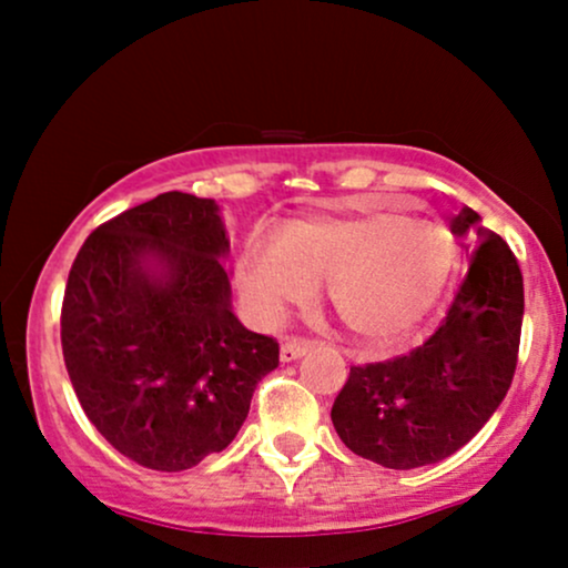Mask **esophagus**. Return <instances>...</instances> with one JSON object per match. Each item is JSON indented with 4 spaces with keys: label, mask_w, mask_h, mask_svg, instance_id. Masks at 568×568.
<instances>
[{
    "label": "esophagus",
    "mask_w": 568,
    "mask_h": 568,
    "mask_svg": "<svg viewBox=\"0 0 568 568\" xmlns=\"http://www.w3.org/2000/svg\"><path fill=\"white\" fill-rule=\"evenodd\" d=\"M306 349H310V344L296 342V338H293V342H285L283 347H280V361H283V363L298 361V357L306 355Z\"/></svg>",
    "instance_id": "obj_1"
}]
</instances>
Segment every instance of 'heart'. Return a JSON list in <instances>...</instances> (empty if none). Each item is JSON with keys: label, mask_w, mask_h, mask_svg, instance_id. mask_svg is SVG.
I'll return each instance as SVG.
<instances>
[{"label": "heart", "mask_w": 568, "mask_h": 568, "mask_svg": "<svg viewBox=\"0 0 568 568\" xmlns=\"http://www.w3.org/2000/svg\"><path fill=\"white\" fill-rule=\"evenodd\" d=\"M456 245L435 221L400 211L291 221L275 240L253 237L240 285L264 323H280L315 285L336 315L371 344L408 336L438 304Z\"/></svg>", "instance_id": "1"}]
</instances>
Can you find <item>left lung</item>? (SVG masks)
I'll return each mask as SVG.
<instances>
[{"mask_svg":"<svg viewBox=\"0 0 568 568\" xmlns=\"http://www.w3.org/2000/svg\"><path fill=\"white\" fill-rule=\"evenodd\" d=\"M470 232L478 245L440 328L408 355L352 366L331 408L344 446L389 470L435 465L459 452L510 389L524 275L510 245L465 205L452 219V234Z\"/></svg>","mask_w":568,"mask_h":568,"instance_id":"left-lung-1","label":"left lung"}]
</instances>
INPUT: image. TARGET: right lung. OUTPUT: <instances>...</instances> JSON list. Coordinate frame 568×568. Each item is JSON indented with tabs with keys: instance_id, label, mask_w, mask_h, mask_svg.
Here are the masks:
<instances>
[{
	"instance_id": "add662e5",
	"label": "right lung",
	"mask_w": 568,
	"mask_h": 568,
	"mask_svg": "<svg viewBox=\"0 0 568 568\" xmlns=\"http://www.w3.org/2000/svg\"><path fill=\"white\" fill-rule=\"evenodd\" d=\"M226 256L216 200L165 192L98 226L71 264L61 310L71 387L98 433L149 470L224 452L280 363L275 338L232 312Z\"/></svg>"
}]
</instances>
